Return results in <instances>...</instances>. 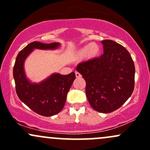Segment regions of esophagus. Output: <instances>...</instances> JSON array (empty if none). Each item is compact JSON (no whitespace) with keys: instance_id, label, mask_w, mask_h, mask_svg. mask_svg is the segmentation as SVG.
<instances>
[{"instance_id":"obj_1","label":"esophagus","mask_w":150,"mask_h":150,"mask_svg":"<svg viewBox=\"0 0 150 150\" xmlns=\"http://www.w3.org/2000/svg\"><path fill=\"white\" fill-rule=\"evenodd\" d=\"M75 75L76 77H77V78H79V77L81 76V75L80 74V73H79L78 71H75Z\"/></svg>"}]
</instances>
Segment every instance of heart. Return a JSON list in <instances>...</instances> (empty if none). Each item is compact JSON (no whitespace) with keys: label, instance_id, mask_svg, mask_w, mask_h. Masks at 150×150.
Segmentation results:
<instances>
[{"label":"heart","instance_id":"obj_1","mask_svg":"<svg viewBox=\"0 0 150 150\" xmlns=\"http://www.w3.org/2000/svg\"><path fill=\"white\" fill-rule=\"evenodd\" d=\"M99 54H100V48L97 44L94 43H90L85 45L76 53V55L78 58H83L86 56L88 59H96L99 56Z\"/></svg>","mask_w":150,"mask_h":150}]
</instances>
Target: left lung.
Returning <instances> with one entry per match:
<instances>
[{"label": "left lung", "mask_w": 150, "mask_h": 150, "mask_svg": "<svg viewBox=\"0 0 150 150\" xmlns=\"http://www.w3.org/2000/svg\"><path fill=\"white\" fill-rule=\"evenodd\" d=\"M104 54L81 62L77 71L86 81V94L91 107L110 113L122 107L134 88L135 67L129 51L112 40L101 41Z\"/></svg>", "instance_id": "obj_1"}]
</instances>
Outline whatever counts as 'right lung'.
I'll list each match as a JSON object with an SVG mask.
<instances>
[{"instance_id": "right-lung-1", "label": "right lung", "mask_w": 150, "mask_h": 150, "mask_svg": "<svg viewBox=\"0 0 150 150\" xmlns=\"http://www.w3.org/2000/svg\"><path fill=\"white\" fill-rule=\"evenodd\" d=\"M59 46V43L33 41L18 53L13 67V74L18 98L31 110L44 117L55 115L62 110L67 94L76 79L75 73L67 75L55 73L40 83H32L25 76L24 62L34 49L53 50Z\"/></svg>"}]
</instances>
